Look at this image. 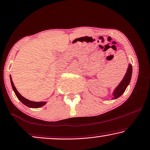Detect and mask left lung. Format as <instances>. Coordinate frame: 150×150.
<instances>
[{"mask_svg":"<svg viewBox=\"0 0 150 150\" xmlns=\"http://www.w3.org/2000/svg\"><path fill=\"white\" fill-rule=\"evenodd\" d=\"M132 71H133L132 65L129 64V66H128L127 72H126L122 81L119 83L118 85L116 86V88H115L114 91H113L112 99H116L117 98H118V97H120L121 95L123 94L124 92H125L126 88H127V86H129L130 81H131L132 76Z\"/></svg>","mask_w":150,"mask_h":150,"instance_id":"8db88e82","label":"left lung"}]
</instances>
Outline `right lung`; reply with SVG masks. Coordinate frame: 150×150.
<instances>
[{"label":"right lung","instance_id":"right-lung-1","mask_svg":"<svg viewBox=\"0 0 150 150\" xmlns=\"http://www.w3.org/2000/svg\"><path fill=\"white\" fill-rule=\"evenodd\" d=\"M10 80H11V86L13 88V90L15 92V94L17 96V98L19 101H20L21 103L24 104L25 105L28 106V107L31 108H38L42 107V106L45 105L47 102V101H39V102H36V101H32L28 100V99H25V97H23L22 95H21L20 93H19L17 90L16 89V86H15L13 82V80L11 79V76H10Z\"/></svg>","mask_w":150,"mask_h":150}]
</instances>
